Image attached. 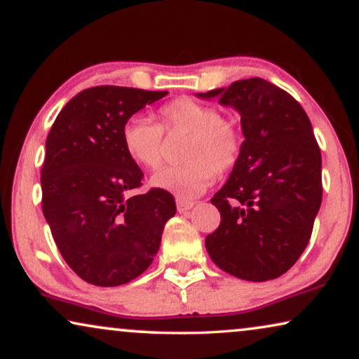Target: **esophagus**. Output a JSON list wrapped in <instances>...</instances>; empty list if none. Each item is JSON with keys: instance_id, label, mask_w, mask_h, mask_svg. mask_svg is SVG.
Listing matches in <instances>:
<instances>
[{"instance_id": "esophagus-1", "label": "esophagus", "mask_w": 359, "mask_h": 359, "mask_svg": "<svg viewBox=\"0 0 359 359\" xmlns=\"http://www.w3.org/2000/svg\"><path fill=\"white\" fill-rule=\"evenodd\" d=\"M194 201L184 200V198H177V210L179 213H184V211H189L190 208H194Z\"/></svg>"}]
</instances>
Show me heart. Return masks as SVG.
I'll use <instances>...</instances> for the list:
<instances>
[{
    "label": "heart",
    "instance_id": "obj_1",
    "mask_svg": "<svg viewBox=\"0 0 359 359\" xmlns=\"http://www.w3.org/2000/svg\"><path fill=\"white\" fill-rule=\"evenodd\" d=\"M159 123L131 115L122 127V143L131 161L146 169L163 164L164 135H189L182 148L185 163L158 170L151 184L189 200L203 194L216 175L229 172L239 164L244 135L236 120L223 117L215 105L179 97L158 110Z\"/></svg>",
    "mask_w": 359,
    "mask_h": 359
}]
</instances>
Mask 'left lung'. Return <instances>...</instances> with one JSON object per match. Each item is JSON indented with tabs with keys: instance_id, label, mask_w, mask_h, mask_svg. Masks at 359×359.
<instances>
[{
	"instance_id": "obj_1",
	"label": "left lung",
	"mask_w": 359,
	"mask_h": 359,
	"mask_svg": "<svg viewBox=\"0 0 359 359\" xmlns=\"http://www.w3.org/2000/svg\"><path fill=\"white\" fill-rule=\"evenodd\" d=\"M200 97L241 114L244 151L211 203L218 229L206 236L211 260L236 278L275 280L309 244L322 201V156L301 104L262 78L234 81Z\"/></svg>"
}]
</instances>
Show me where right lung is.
Returning a JSON list of instances; mask_svg holds the SVG:
<instances>
[{
  "label": "right lung",
  "mask_w": 359,
  "mask_h": 359,
  "mask_svg": "<svg viewBox=\"0 0 359 359\" xmlns=\"http://www.w3.org/2000/svg\"><path fill=\"white\" fill-rule=\"evenodd\" d=\"M168 90L95 86L55 118L45 143L42 211L60 254L95 286H120L148 269L175 215L168 190L140 189L143 172L122 143L125 120Z\"/></svg>",
  "instance_id": "1"
}]
</instances>
